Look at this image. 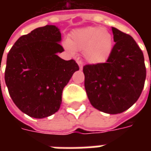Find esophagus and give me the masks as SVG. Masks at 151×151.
Wrapping results in <instances>:
<instances>
[{"mask_svg":"<svg viewBox=\"0 0 151 151\" xmlns=\"http://www.w3.org/2000/svg\"><path fill=\"white\" fill-rule=\"evenodd\" d=\"M77 63H78V65L79 69H82V68H83V64H82V61H81V60H78V61H77Z\"/></svg>","mask_w":151,"mask_h":151,"instance_id":"1","label":"esophagus"}]
</instances>
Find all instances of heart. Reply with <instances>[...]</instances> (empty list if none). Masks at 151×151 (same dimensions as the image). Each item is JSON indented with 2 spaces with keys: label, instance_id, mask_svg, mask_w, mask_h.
<instances>
[{
  "label": "heart",
  "instance_id": "1",
  "mask_svg": "<svg viewBox=\"0 0 151 151\" xmlns=\"http://www.w3.org/2000/svg\"><path fill=\"white\" fill-rule=\"evenodd\" d=\"M64 47L71 55H75L76 51L83 52L86 60L97 65L106 62L111 56L113 38L100 27H87L73 31Z\"/></svg>",
  "mask_w": 151,
  "mask_h": 151
}]
</instances>
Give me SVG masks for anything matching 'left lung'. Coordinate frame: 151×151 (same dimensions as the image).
I'll return each mask as SVG.
<instances>
[{
	"mask_svg": "<svg viewBox=\"0 0 151 151\" xmlns=\"http://www.w3.org/2000/svg\"><path fill=\"white\" fill-rule=\"evenodd\" d=\"M115 45L106 63L83 67L85 89L91 105L108 114L132 107L141 95L146 80L144 56L135 40L111 27Z\"/></svg>",
	"mask_w": 151,
	"mask_h": 151,
	"instance_id": "obj_1",
	"label": "left lung"
}]
</instances>
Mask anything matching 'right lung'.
Returning <instances> with one entry per match:
<instances>
[{
	"mask_svg": "<svg viewBox=\"0 0 151 151\" xmlns=\"http://www.w3.org/2000/svg\"><path fill=\"white\" fill-rule=\"evenodd\" d=\"M61 33L54 25L38 27L19 38L7 55L5 84L15 105L29 116L42 119L59 110L61 95L79 67L65 60Z\"/></svg>",
	"mask_w": 151,
	"mask_h": 151,
	"instance_id": "obj_1",
	"label": "right lung"
}]
</instances>
